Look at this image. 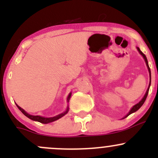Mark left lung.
Listing matches in <instances>:
<instances>
[{
  "instance_id": "left-lung-1",
  "label": "left lung",
  "mask_w": 158,
  "mask_h": 158,
  "mask_svg": "<svg viewBox=\"0 0 158 158\" xmlns=\"http://www.w3.org/2000/svg\"><path fill=\"white\" fill-rule=\"evenodd\" d=\"M137 49H138V52H139V53L141 54V56H143V58H144V61H145L146 66H147V67H148V72H149V76H150V82H149V85H148V89H147V91H146V93L144 94V97H143V98H142V99H141V101L139 102H138V103H137L136 105H135V106H134L133 107H132L131 109V110H130V111H129V112L128 113V114H127L126 115H125V117H124V118H126V117H128V116L129 115V114H132V113H134V112H135V111H138V110L140 108H141V106H143V104H144V102H145V100H146V98H147V96H148V92H149V88H150V86H151V69H150V68H149V66H148V60H147V57H146V56L144 55V54L142 52H141V49H140L139 48H138V47H137Z\"/></svg>"
}]
</instances>
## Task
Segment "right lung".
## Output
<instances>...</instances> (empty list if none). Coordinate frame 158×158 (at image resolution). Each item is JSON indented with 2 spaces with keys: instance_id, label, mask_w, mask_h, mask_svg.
I'll use <instances>...</instances> for the list:
<instances>
[{
  "instance_id": "add662e5",
  "label": "right lung",
  "mask_w": 158,
  "mask_h": 158,
  "mask_svg": "<svg viewBox=\"0 0 158 158\" xmlns=\"http://www.w3.org/2000/svg\"><path fill=\"white\" fill-rule=\"evenodd\" d=\"M71 95H72V92H70V93L69 94V95H68V97H67V102H69L70 98H71ZM16 105H17V108H18V109L20 110V111H21V112L23 113V114H24L25 116H27V118H29L31 119V120L35 121V122H40V123H43V124H48V123H50V122H55V121L58 120V119H60V118L63 117L65 114H67L68 111H69V106H68L67 108H66V111H63V112L61 113V114H58V115L54 116V117L45 118V117H42V116H40V115H32V114H28V113L25 110H23V109H22V108H20V106H17V104H16Z\"/></svg>"
}]
</instances>
